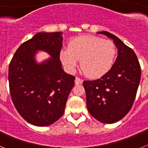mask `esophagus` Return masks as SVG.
I'll return each mask as SVG.
<instances>
[{"label": "esophagus", "instance_id": "34e87169", "mask_svg": "<svg viewBox=\"0 0 148 148\" xmlns=\"http://www.w3.org/2000/svg\"><path fill=\"white\" fill-rule=\"evenodd\" d=\"M82 82H83V81H82V79H81V78H78V77H76L75 79V84H76V85H78V84H82Z\"/></svg>", "mask_w": 148, "mask_h": 148}]
</instances>
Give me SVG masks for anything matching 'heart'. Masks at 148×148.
Masks as SVG:
<instances>
[{
	"mask_svg": "<svg viewBox=\"0 0 148 148\" xmlns=\"http://www.w3.org/2000/svg\"><path fill=\"white\" fill-rule=\"evenodd\" d=\"M116 48L110 40L91 35H82L73 38L68 49L60 52V59L66 70L73 72L80 61L82 71L90 78H100L112 67Z\"/></svg>",
	"mask_w": 148,
	"mask_h": 148,
	"instance_id": "b5f03b06",
	"label": "heart"
}]
</instances>
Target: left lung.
<instances>
[{
	"label": "left lung",
	"mask_w": 148,
	"mask_h": 148,
	"mask_svg": "<svg viewBox=\"0 0 148 148\" xmlns=\"http://www.w3.org/2000/svg\"><path fill=\"white\" fill-rule=\"evenodd\" d=\"M113 40L118 56L110 70L101 78L83 83L89 113L104 124L124 118L131 109L141 79V67L131 48L106 31L99 32Z\"/></svg>",
	"instance_id": "1"
}]
</instances>
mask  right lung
Here are the masks:
<instances>
[{
  "label": "right lung",
  "instance_id": "obj_1",
  "mask_svg": "<svg viewBox=\"0 0 148 148\" xmlns=\"http://www.w3.org/2000/svg\"><path fill=\"white\" fill-rule=\"evenodd\" d=\"M62 32H38L18 47L9 66L13 104L21 116L35 126H49L61 118L75 77L64 71L59 56ZM38 51L51 57L38 63Z\"/></svg>",
  "mask_w": 148,
  "mask_h": 148
}]
</instances>
